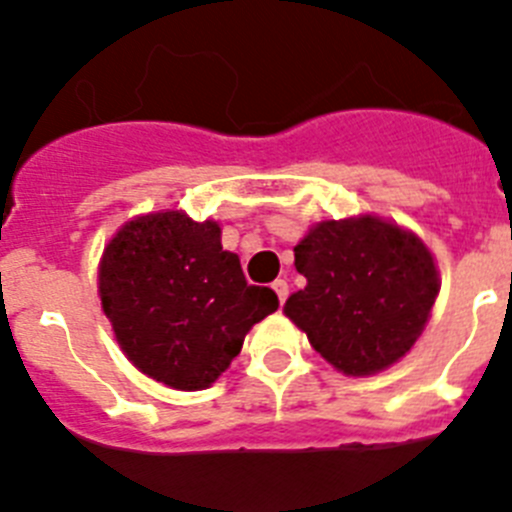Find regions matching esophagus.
<instances>
[{
  "mask_svg": "<svg viewBox=\"0 0 512 512\" xmlns=\"http://www.w3.org/2000/svg\"><path fill=\"white\" fill-rule=\"evenodd\" d=\"M273 290H275V293H278L280 303H285V298H288V283H285V280H275Z\"/></svg>",
  "mask_w": 512,
  "mask_h": 512,
  "instance_id": "esophagus-1",
  "label": "esophagus"
}]
</instances>
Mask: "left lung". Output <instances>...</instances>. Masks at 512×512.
Masks as SVG:
<instances>
[{
  "label": "left lung",
  "mask_w": 512,
  "mask_h": 512,
  "mask_svg": "<svg viewBox=\"0 0 512 512\" xmlns=\"http://www.w3.org/2000/svg\"><path fill=\"white\" fill-rule=\"evenodd\" d=\"M308 285L285 316L344 375H375L416 344L439 296L431 252L375 216L321 222L296 245Z\"/></svg>",
  "instance_id": "obj_1"
}]
</instances>
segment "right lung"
Listing matches in <instances>:
<instances>
[{
  "mask_svg": "<svg viewBox=\"0 0 512 512\" xmlns=\"http://www.w3.org/2000/svg\"><path fill=\"white\" fill-rule=\"evenodd\" d=\"M99 293L132 365L176 390L209 388L278 308L275 290L247 283L222 250L219 224L181 211L124 224L101 257Z\"/></svg>",
  "mask_w": 512,
  "mask_h": 512,
  "instance_id": "right-lung-1",
  "label": "right lung"
}]
</instances>
